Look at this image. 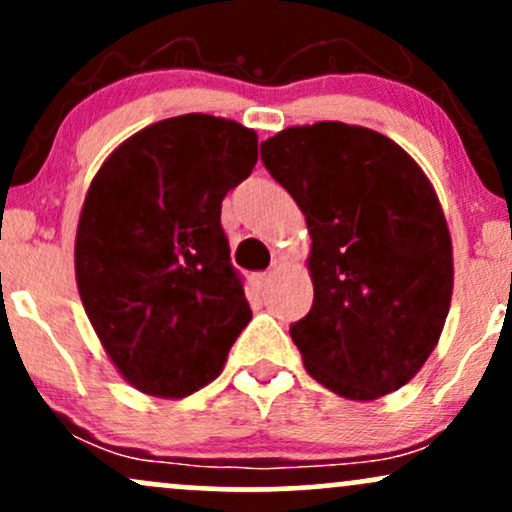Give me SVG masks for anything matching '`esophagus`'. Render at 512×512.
Wrapping results in <instances>:
<instances>
[{
	"mask_svg": "<svg viewBox=\"0 0 512 512\" xmlns=\"http://www.w3.org/2000/svg\"><path fill=\"white\" fill-rule=\"evenodd\" d=\"M255 284L260 286V289H267V286L272 284V272H262V274H255Z\"/></svg>",
	"mask_w": 512,
	"mask_h": 512,
	"instance_id": "obj_1",
	"label": "esophagus"
}]
</instances>
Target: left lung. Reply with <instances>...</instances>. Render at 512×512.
<instances>
[{
    "instance_id": "8db88e82",
    "label": "left lung",
    "mask_w": 512,
    "mask_h": 512,
    "mask_svg": "<svg viewBox=\"0 0 512 512\" xmlns=\"http://www.w3.org/2000/svg\"><path fill=\"white\" fill-rule=\"evenodd\" d=\"M262 161L303 211L313 308L291 325L303 366L370 402L436 349L452 298V240L431 180L385 134L344 122L281 129Z\"/></svg>"
}]
</instances>
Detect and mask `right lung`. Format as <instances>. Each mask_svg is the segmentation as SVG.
<instances>
[{"label": "right lung", "instance_id": "1", "mask_svg": "<svg viewBox=\"0 0 512 512\" xmlns=\"http://www.w3.org/2000/svg\"><path fill=\"white\" fill-rule=\"evenodd\" d=\"M255 163V129L190 113L139 129L88 185L76 289L117 373L144 395L202 390L250 322L221 202Z\"/></svg>", "mask_w": 512, "mask_h": 512}]
</instances>
